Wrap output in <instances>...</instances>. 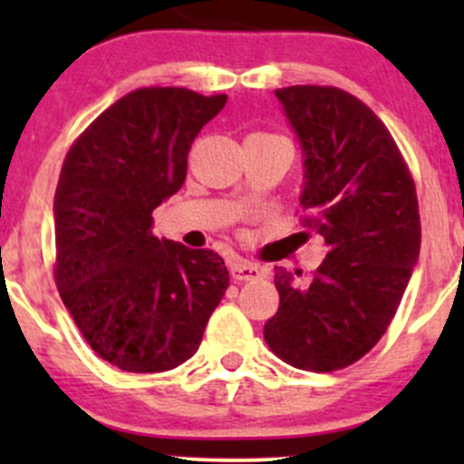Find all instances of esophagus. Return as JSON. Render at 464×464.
I'll use <instances>...</instances> for the list:
<instances>
[{
	"mask_svg": "<svg viewBox=\"0 0 464 464\" xmlns=\"http://www.w3.org/2000/svg\"><path fill=\"white\" fill-rule=\"evenodd\" d=\"M265 274L266 271L262 269L260 265H254V262H246V260H233L231 262V276L236 280H258Z\"/></svg>",
	"mask_w": 464,
	"mask_h": 464,
	"instance_id": "1",
	"label": "esophagus"
}]
</instances>
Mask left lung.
<instances>
[{"instance_id": "1", "label": "left lung", "mask_w": 464, "mask_h": 464, "mask_svg": "<svg viewBox=\"0 0 464 464\" xmlns=\"http://www.w3.org/2000/svg\"><path fill=\"white\" fill-rule=\"evenodd\" d=\"M301 143V208L327 256L303 283L276 266L278 312L265 323L274 354L301 371L359 362L391 325L420 258L415 184L386 125L336 87L276 89Z\"/></svg>"}]
</instances>
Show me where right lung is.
<instances>
[{
  "mask_svg": "<svg viewBox=\"0 0 464 464\" xmlns=\"http://www.w3.org/2000/svg\"><path fill=\"white\" fill-rule=\"evenodd\" d=\"M224 105V93L137 89L63 163L55 283L93 353L121 371L163 372L193 357L228 287L218 254L152 236V210L184 186L190 145Z\"/></svg>",
  "mask_w": 464,
  "mask_h": 464,
  "instance_id": "obj_1",
  "label": "right lung"
}]
</instances>
